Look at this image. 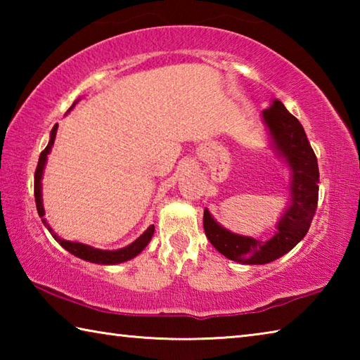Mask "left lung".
I'll list each match as a JSON object with an SVG mask.
<instances>
[{
	"instance_id": "1",
	"label": "left lung",
	"mask_w": 360,
	"mask_h": 360,
	"mask_svg": "<svg viewBox=\"0 0 360 360\" xmlns=\"http://www.w3.org/2000/svg\"><path fill=\"white\" fill-rule=\"evenodd\" d=\"M264 120L279 154L292 169V203L278 222L276 235L268 241L241 236L221 227L208 210L203 214L205 233L211 245L227 259L248 265L270 264L295 248L309 230L319 197L318 158L300 122L279 100L265 109Z\"/></svg>"
}]
</instances>
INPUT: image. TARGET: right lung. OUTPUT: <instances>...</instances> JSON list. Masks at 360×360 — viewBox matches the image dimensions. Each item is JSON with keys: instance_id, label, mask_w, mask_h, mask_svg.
<instances>
[{"instance_id": "obj_1", "label": "right lung", "mask_w": 360, "mask_h": 360, "mask_svg": "<svg viewBox=\"0 0 360 360\" xmlns=\"http://www.w3.org/2000/svg\"><path fill=\"white\" fill-rule=\"evenodd\" d=\"M57 129H58V125H53V129L51 131V141H49V144L46 146V149L41 152L38 167H36V172H34V200H36V210H38V214L41 217L44 216V208H42V198H41L42 169H44V165H46L47 154L51 152L52 146H53V139H56ZM42 222H44L47 230L51 231V235L56 238V241H58L60 246L65 248L66 251L71 252L72 255H76V257H79V259L94 262V264H103V265H114V264H120V262L133 259L135 255L141 252L146 246H148V243L150 241L152 235H154V225H150V227L146 230L136 241H133L131 245H129L127 248L117 249V251H103V249H95L92 246L82 245V243H72V241H66L63 238H60L57 233H53V230L51 229V225L46 222V219H42Z\"/></svg>"}]
</instances>
